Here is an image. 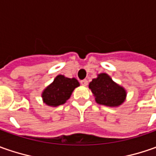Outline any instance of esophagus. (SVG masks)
Segmentation results:
<instances>
[{
  "label": "esophagus",
  "instance_id": "1",
  "mask_svg": "<svg viewBox=\"0 0 156 156\" xmlns=\"http://www.w3.org/2000/svg\"><path fill=\"white\" fill-rule=\"evenodd\" d=\"M81 84L82 85V86H87V80H86V79H84V80H81Z\"/></svg>",
  "mask_w": 156,
  "mask_h": 156
}]
</instances>
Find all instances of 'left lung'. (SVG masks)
Here are the masks:
<instances>
[{
	"instance_id": "obj_1",
	"label": "left lung",
	"mask_w": 156,
	"mask_h": 156,
	"mask_svg": "<svg viewBox=\"0 0 156 156\" xmlns=\"http://www.w3.org/2000/svg\"><path fill=\"white\" fill-rule=\"evenodd\" d=\"M89 88L95 97V101L101 105L116 107L122 103L126 91L122 87L112 81L107 74H100L89 83Z\"/></svg>"
}]
</instances>
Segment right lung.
<instances>
[{
  "label": "right lung",
  "instance_id": "add662e5",
  "mask_svg": "<svg viewBox=\"0 0 156 156\" xmlns=\"http://www.w3.org/2000/svg\"><path fill=\"white\" fill-rule=\"evenodd\" d=\"M80 86L75 78H67L63 75H58L53 83L46 88L42 93V98L46 104L57 107L66 102L71 96L75 87Z\"/></svg>",
  "mask_w": 156,
  "mask_h": 156
}]
</instances>
